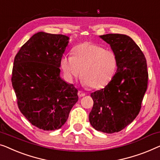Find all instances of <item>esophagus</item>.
<instances>
[{
    "label": "esophagus",
    "instance_id": "34e87169",
    "mask_svg": "<svg viewBox=\"0 0 160 160\" xmlns=\"http://www.w3.org/2000/svg\"><path fill=\"white\" fill-rule=\"evenodd\" d=\"M78 97H82L85 96V95H86V94L84 93V92L79 91V92H78Z\"/></svg>",
    "mask_w": 160,
    "mask_h": 160
}]
</instances>
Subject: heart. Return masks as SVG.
Wrapping results in <instances>:
<instances>
[{
    "mask_svg": "<svg viewBox=\"0 0 160 160\" xmlns=\"http://www.w3.org/2000/svg\"><path fill=\"white\" fill-rule=\"evenodd\" d=\"M115 53L91 42H83L73 50V56H63L61 66L67 80L72 82L80 74L82 83L92 89L105 87L117 68Z\"/></svg>",
    "mask_w": 160,
    "mask_h": 160,
    "instance_id": "heart-1",
    "label": "heart"
}]
</instances>
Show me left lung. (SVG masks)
Segmentation results:
<instances>
[{
	"label": "left lung",
	"instance_id": "left-lung-1",
	"mask_svg": "<svg viewBox=\"0 0 160 160\" xmlns=\"http://www.w3.org/2000/svg\"><path fill=\"white\" fill-rule=\"evenodd\" d=\"M99 38L116 55L117 71L104 89L91 94L94 105L89 120L95 130L112 133L131 123L139 112L147 88V65L143 53L129 36L107 34Z\"/></svg>",
	"mask_w": 160,
	"mask_h": 160
}]
</instances>
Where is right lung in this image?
I'll return each instance as SVG.
<instances>
[{
  "label": "right lung",
  "mask_w": 160,
  "mask_h": 160,
  "mask_svg": "<svg viewBox=\"0 0 160 160\" xmlns=\"http://www.w3.org/2000/svg\"><path fill=\"white\" fill-rule=\"evenodd\" d=\"M69 37L40 32L21 48L11 82L23 115L38 128H61L78 101V90L61 77V60Z\"/></svg>",
  "instance_id": "right-lung-1"
}]
</instances>
